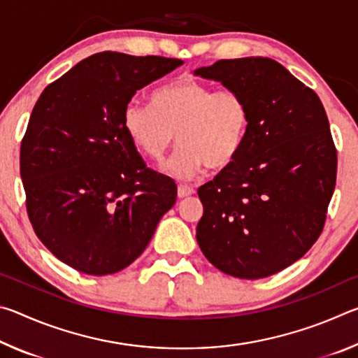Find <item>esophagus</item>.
Masks as SVG:
<instances>
[{"instance_id": "esophagus-1", "label": "esophagus", "mask_w": 358, "mask_h": 358, "mask_svg": "<svg viewBox=\"0 0 358 358\" xmlns=\"http://www.w3.org/2000/svg\"><path fill=\"white\" fill-rule=\"evenodd\" d=\"M194 192H196V191H194L191 186H187V185H178V197H180V199L187 197V196H192Z\"/></svg>"}]
</instances>
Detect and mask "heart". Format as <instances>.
Segmentation results:
<instances>
[{
    "instance_id": "obj_1",
    "label": "heart",
    "mask_w": 358,
    "mask_h": 358,
    "mask_svg": "<svg viewBox=\"0 0 358 358\" xmlns=\"http://www.w3.org/2000/svg\"><path fill=\"white\" fill-rule=\"evenodd\" d=\"M123 128L143 155L159 161L175 138L178 148L166 171L189 180L205 167L224 171L243 150L251 128V110L237 90H217L194 77H180L157 88L151 104L131 101L123 110Z\"/></svg>"
}]
</instances>
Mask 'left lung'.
<instances>
[{
	"label": "left lung",
	"instance_id": "left-lung-1",
	"mask_svg": "<svg viewBox=\"0 0 358 358\" xmlns=\"http://www.w3.org/2000/svg\"><path fill=\"white\" fill-rule=\"evenodd\" d=\"M194 74L245 96L246 143L199 187L197 243L217 270L259 280L292 265L322 234L336 185V148L319 96L275 59H220Z\"/></svg>",
	"mask_w": 358,
	"mask_h": 358
}]
</instances>
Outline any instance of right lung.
<instances>
[{
  "label": "right lung",
  "instance_id": "right-lung-1",
  "mask_svg": "<svg viewBox=\"0 0 358 358\" xmlns=\"http://www.w3.org/2000/svg\"><path fill=\"white\" fill-rule=\"evenodd\" d=\"M183 64L102 52L42 92L20 147L36 235L87 275H112L141 256L177 201V185L145 164L123 128L137 90Z\"/></svg>",
  "mask_w": 358,
  "mask_h": 358
}]
</instances>
